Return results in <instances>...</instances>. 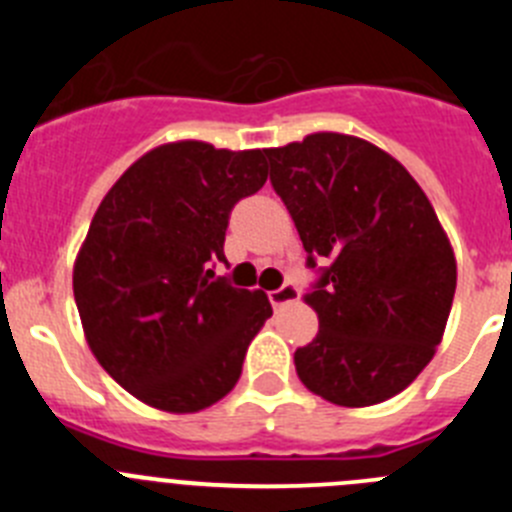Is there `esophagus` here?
<instances>
[{
	"label": "esophagus",
	"instance_id": "34e87169",
	"mask_svg": "<svg viewBox=\"0 0 512 512\" xmlns=\"http://www.w3.org/2000/svg\"><path fill=\"white\" fill-rule=\"evenodd\" d=\"M269 300H271V305H274V307L292 305V302L300 300V289H297V284L284 282L279 289H271V292H269Z\"/></svg>",
	"mask_w": 512,
	"mask_h": 512
}]
</instances>
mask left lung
<instances>
[{"mask_svg": "<svg viewBox=\"0 0 512 512\" xmlns=\"http://www.w3.org/2000/svg\"><path fill=\"white\" fill-rule=\"evenodd\" d=\"M271 187L295 220L305 295L320 330L295 351L307 390L341 408L390 400L436 354L456 292L451 243L408 169L343 133L266 148Z\"/></svg>", "mask_w": 512, "mask_h": 512, "instance_id": "8db88e82", "label": "left lung"}]
</instances>
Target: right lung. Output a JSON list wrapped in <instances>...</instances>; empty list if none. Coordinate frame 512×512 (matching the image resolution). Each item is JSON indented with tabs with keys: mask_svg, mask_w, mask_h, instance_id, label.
Instances as JSON below:
<instances>
[{
	"mask_svg": "<svg viewBox=\"0 0 512 512\" xmlns=\"http://www.w3.org/2000/svg\"><path fill=\"white\" fill-rule=\"evenodd\" d=\"M264 151L202 140L140 156L104 194L74 264L92 354L120 387L166 413H200L241 377L269 297L215 277L235 202L266 182Z\"/></svg>",
	"mask_w": 512,
	"mask_h": 512,
	"instance_id": "obj_1",
	"label": "right lung"
}]
</instances>
